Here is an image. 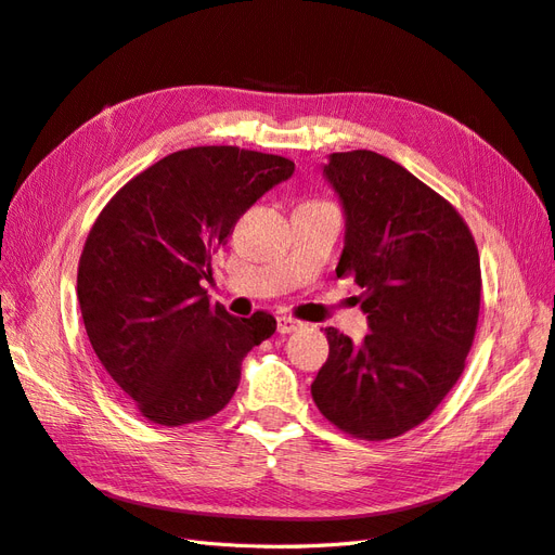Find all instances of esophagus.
I'll return each mask as SVG.
<instances>
[{
  "label": "esophagus",
  "mask_w": 555,
  "mask_h": 555,
  "mask_svg": "<svg viewBox=\"0 0 555 555\" xmlns=\"http://www.w3.org/2000/svg\"><path fill=\"white\" fill-rule=\"evenodd\" d=\"M300 326H304V324H300L298 319H294V317H278V333H282V335L298 331Z\"/></svg>",
  "instance_id": "34e87169"
}]
</instances>
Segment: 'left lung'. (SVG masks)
Segmentation results:
<instances>
[{
    "mask_svg": "<svg viewBox=\"0 0 555 555\" xmlns=\"http://www.w3.org/2000/svg\"><path fill=\"white\" fill-rule=\"evenodd\" d=\"M347 215L335 273L363 289L361 345L328 326L312 400L351 438L382 442L424 424L465 371L481 306V266L461 212L373 150L324 166Z\"/></svg>",
    "mask_w": 555,
    "mask_h": 555,
    "instance_id": "obj_1",
    "label": "left lung"
}]
</instances>
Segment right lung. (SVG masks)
<instances>
[{"label":"right lung","mask_w":555,"mask_h":555,"mask_svg":"<svg viewBox=\"0 0 555 555\" xmlns=\"http://www.w3.org/2000/svg\"><path fill=\"white\" fill-rule=\"evenodd\" d=\"M294 162L236 145L178 150L104 206L78 261L90 345L147 422L188 426L227 408L251 347L278 328L271 312L238 319L210 304L204 280L233 227Z\"/></svg>","instance_id":"1"}]
</instances>
